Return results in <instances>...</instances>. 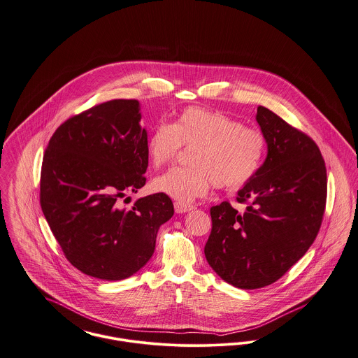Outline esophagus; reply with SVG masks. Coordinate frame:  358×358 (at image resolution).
<instances>
[{
	"label": "esophagus",
	"instance_id": "1",
	"mask_svg": "<svg viewBox=\"0 0 358 358\" xmlns=\"http://www.w3.org/2000/svg\"><path fill=\"white\" fill-rule=\"evenodd\" d=\"M192 209H194V206H190V205H182V203H179V202H175V212L179 213V215L187 213V212H190Z\"/></svg>",
	"mask_w": 358,
	"mask_h": 358
}]
</instances>
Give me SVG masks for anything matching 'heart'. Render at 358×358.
I'll return each instance as SVG.
<instances>
[{"mask_svg": "<svg viewBox=\"0 0 358 358\" xmlns=\"http://www.w3.org/2000/svg\"><path fill=\"white\" fill-rule=\"evenodd\" d=\"M182 145L194 148L191 167L173 168L152 183L153 190L182 205L205 196L212 185L221 190L241 189L259 171L266 152L262 131L199 107L185 108L172 123L156 124L145 149L150 164L162 168L176 157Z\"/></svg>", "mask_w": 358, "mask_h": 358, "instance_id": "b5f03b06", "label": "heart"}]
</instances>
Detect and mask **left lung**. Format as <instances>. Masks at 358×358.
<instances>
[{"instance_id": "obj_1", "label": "left lung", "mask_w": 358, "mask_h": 358, "mask_svg": "<svg viewBox=\"0 0 358 358\" xmlns=\"http://www.w3.org/2000/svg\"><path fill=\"white\" fill-rule=\"evenodd\" d=\"M267 156L238 191L243 215L221 202L210 209L206 261L228 284L258 289L280 280L308 251L320 229L327 196L324 160L315 141L259 106Z\"/></svg>"}]
</instances>
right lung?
Masks as SVG:
<instances>
[{"instance_id":"right-lung-1","label":"right lung","mask_w":358,"mask_h":358,"mask_svg":"<svg viewBox=\"0 0 358 358\" xmlns=\"http://www.w3.org/2000/svg\"><path fill=\"white\" fill-rule=\"evenodd\" d=\"M140 122L138 100L101 103L64 122L43 156L41 206L50 229L66 259L99 280L136 274L173 215L162 192L118 208L120 198L146 182L148 133Z\"/></svg>"}]
</instances>
